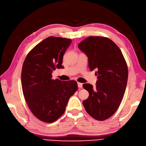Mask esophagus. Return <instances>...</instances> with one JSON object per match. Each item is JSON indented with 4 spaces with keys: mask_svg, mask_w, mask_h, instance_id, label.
I'll return each mask as SVG.
<instances>
[{
    "mask_svg": "<svg viewBox=\"0 0 146 146\" xmlns=\"http://www.w3.org/2000/svg\"><path fill=\"white\" fill-rule=\"evenodd\" d=\"M78 86L79 88H82V84L81 83V82H78Z\"/></svg>",
    "mask_w": 146,
    "mask_h": 146,
    "instance_id": "34e87169",
    "label": "esophagus"
}]
</instances>
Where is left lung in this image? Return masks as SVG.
Wrapping results in <instances>:
<instances>
[{"label":"left lung","mask_w":146,"mask_h":146,"mask_svg":"<svg viewBox=\"0 0 146 146\" xmlns=\"http://www.w3.org/2000/svg\"><path fill=\"white\" fill-rule=\"evenodd\" d=\"M86 54L90 70L96 69L98 80L95 88L84 84L89 92L82 102L86 112L99 121L108 119L119 107L128 81V67L120 49L109 38L91 36L78 44Z\"/></svg>","instance_id":"1"}]
</instances>
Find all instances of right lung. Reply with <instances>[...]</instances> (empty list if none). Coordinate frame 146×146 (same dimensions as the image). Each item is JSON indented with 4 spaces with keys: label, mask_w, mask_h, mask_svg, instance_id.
<instances>
[{
    "label": "right lung",
    "mask_w": 146,
    "mask_h": 146,
    "mask_svg": "<svg viewBox=\"0 0 146 146\" xmlns=\"http://www.w3.org/2000/svg\"><path fill=\"white\" fill-rule=\"evenodd\" d=\"M72 40L49 37L27 54L21 70L25 99L33 114L46 123L55 121L64 113L70 97L78 90L75 81L52 79L56 68H63V56Z\"/></svg>",
    "instance_id": "1"
}]
</instances>
